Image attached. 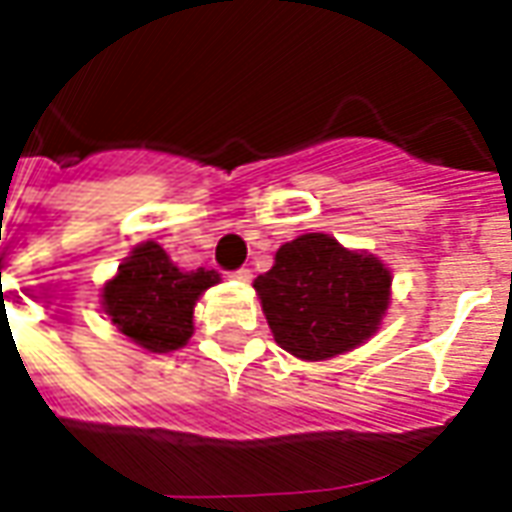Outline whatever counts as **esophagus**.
Instances as JSON below:
<instances>
[{
  "mask_svg": "<svg viewBox=\"0 0 512 512\" xmlns=\"http://www.w3.org/2000/svg\"><path fill=\"white\" fill-rule=\"evenodd\" d=\"M233 279H238V282H249V279H252V271H249V268H238V271H233Z\"/></svg>",
  "mask_w": 512,
  "mask_h": 512,
  "instance_id": "34e87169",
  "label": "esophagus"
}]
</instances>
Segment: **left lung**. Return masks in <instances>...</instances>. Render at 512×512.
<instances>
[{
	"instance_id": "left-lung-1",
	"label": "left lung",
	"mask_w": 512,
	"mask_h": 512,
	"mask_svg": "<svg viewBox=\"0 0 512 512\" xmlns=\"http://www.w3.org/2000/svg\"><path fill=\"white\" fill-rule=\"evenodd\" d=\"M255 290L276 344L295 358L323 361L377 331L391 274L377 257L350 252L325 233H306L279 246Z\"/></svg>"
}]
</instances>
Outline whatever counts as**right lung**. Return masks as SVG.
<instances>
[{
	"instance_id": "1",
	"label": "right lung",
	"mask_w": 512,
	"mask_h": 512,
	"mask_svg": "<svg viewBox=\"0 0 512 512\" xmlns=\"http://www.w3.org/2000/svg\"><path fill=\"white\" fill-rule=\"evenodd\" d=\"M217 282L214 268L181 271L160 244L146 241L132 249L105 285L102 304L111 323L132 342L151 352H170L187 344L195 301Z\"/></svg>"
}]
</instances>
